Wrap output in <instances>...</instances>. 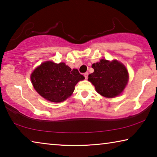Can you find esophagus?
Instances as JSON below:
<instances>
[{"label": "esophagus", "instance_id": "34e87169", "mask_svg": "<svg viewBox=\"0 0 157 157\" xmlns=\"http://www.w3.org/2000/svg\"><path fill=\"white\" fill-rule=\"evenodd\" d=\"M88 75H89V73L88 72H86L85 73H84V78H86V79L88 78Z\"/></svg>", "mask_w": 157, "mask_h": 157}]
</instances>
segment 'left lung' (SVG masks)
I'll return each mask as SVG.
<instances>
[{"label": "left lung", "mask_w": 157, "mask_h": 157, "mask_svg": "<svg viewBox=\"0 0 157 157\" xmlns=\"http://www.w3.org/2000/svg\"><path fill=\"white\" fill-rule=\"evenodd\" d=\"M94 72L89 75L88 80L94 85L96 91L106 98L120 95L128 82L126 68L118 61L109 62L101 59L93 63Z\"/></svg>", "instance_id": "1"}]
</instances>
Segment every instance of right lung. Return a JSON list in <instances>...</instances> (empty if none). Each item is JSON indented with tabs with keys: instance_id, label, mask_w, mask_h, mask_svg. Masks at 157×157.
Masks as SVG:
<instances>
[{
	"instance_id": "1",
	"label": "right lung",
	"mask_w": 157,
	"mask_h": 157,
	"mask_svg": "<svg viewBox=\"0 0 157 157\" xmlns=\"http://www.w3.org/2000/svg\"><path fill=\"white\" fill-rule=\"evenodd\" d=\"M84 77L78 69H73L64 63L57 64L46 62L37 67L31 75L34 88L45 99L60 102L71 96L75 86Z\"/></svg>"
}]
</instances>
